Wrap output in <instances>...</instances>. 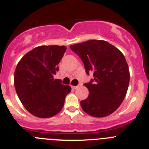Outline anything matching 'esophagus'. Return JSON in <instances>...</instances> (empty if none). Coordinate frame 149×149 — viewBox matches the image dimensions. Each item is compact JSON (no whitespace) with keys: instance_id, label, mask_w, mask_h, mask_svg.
Listing matches in <instances>:
<instances>
[{"instance_id":"1","label":"esophagus","mask_w":149,"mask_h":149,"mask_svg":"<svg viewBox=\"0 0 149 149\" xmlns=\"http://www.w3.org/2000/svg\"><path fill=\"white\" fill-rule=\"evenodd\" d=\"M71 88H72V89H76V88H79V86H71Z\"/></svg>"}]
</instances>
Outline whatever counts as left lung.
I'll use <instances>...</instances> for the list:
<instances>
[{"label":"left lung","mask_w":149,"mask_h":149,"mask_svg":"<svg viewBox=\"0 0 149 149\" xmlns=\"http://www.w3.org/2000/svg\"><path fill=\"white\" fill-rule=\"evenodd\" d=\"M83 61L86 73L93 79L84 85L89 91L81 107L88 114L104 117L114 112L124 100L130 80L125 56L113 45L103 40H89L70 46Z\"/></svg>","instance_id":"left-lung-1"}]
</instances>
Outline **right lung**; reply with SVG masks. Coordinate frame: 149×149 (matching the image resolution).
<instances>
[{
    "label": "right lung",
    "instance_id": "obj_1",
    "mask_svg": "<svg viewBox=\"0 0 149 149\" xmlns=\"http://www.w3.org/2000/svg\"><path fill=\"white\" fill-rule=\"evenodd\" d=\"M65 46H39L28 52L18 63L14 76L16 93L24 108L34 116L49 118L59 113L70 92L53 76L66 51Z\"/></svg>",
    "mask_w": 149,
    "mask_h": 149
}]
</instances>
